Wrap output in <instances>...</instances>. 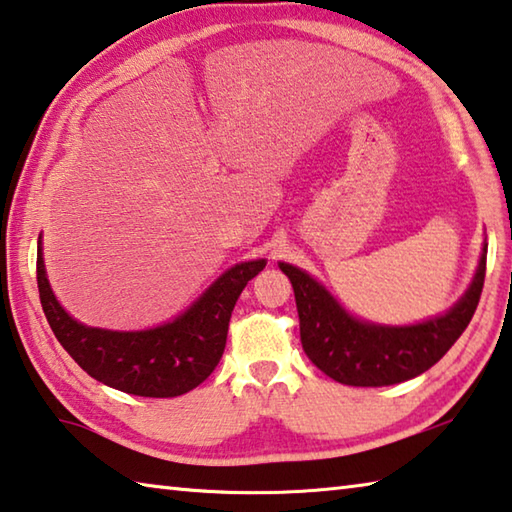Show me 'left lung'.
Listing matches in <instances>:
<instances>
[{"label": "left lung", "instance_id": "1", "mask_svg": "<svg viewBox=\"0 0 512 512\" xmlns=\"http://www.w3.org/2000/svg\"><path fill=\"white\" fill-rule=\"evenodd\" d=\"M485 255L488 246H483L470 289L447 314L404 327L354 318L323 284L282 262L296 293L302 350L327 377L348 386H391L422 375L470 325L483 291Z\"/></svg>", "mask_w": 512, "mask_h": 512}]
</instances>
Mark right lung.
I'll use <instances>...</instances> for the list:
<instances>
[{
  "label": "right lung",
  "instance_id": "1",
  "mask_svg": "<svg viewBox=\"0 0 512 512\" xmlns=\"http://www.w3.org/2000/svg\"><path fill=\"white\" fill-rule=\"evenodd\" d=\"M266 259L225 271L185 314L142 332L88 327L60 307L38 246V291L51 332L79 366L101 384L140 397H176L212 375L228 339L232 309Z\"/></svg>",
  "mask_w": 512,
  "mask_h": 512
}]
</instances>
